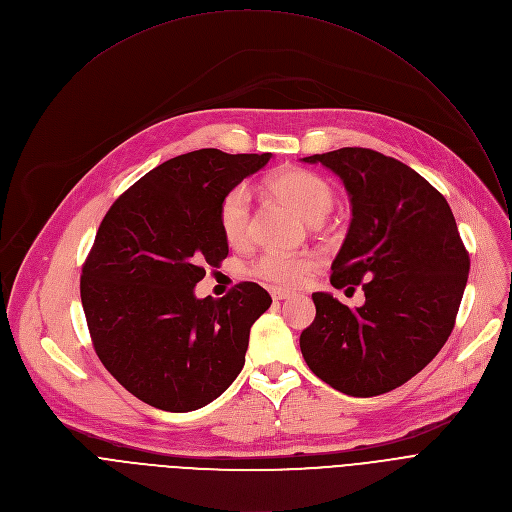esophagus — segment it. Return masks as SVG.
Returning a JSON list of instances; mask_svg holds the SVG:
<instances>
[{
  "mask_svg": "<svg viewBox=\"0 0 512 512\" xmlns=\"http://www.w3.org/2000/svg\"><path fill=\"white\" fill-rule=\"evenodd\" d=\"M269 294H271V298H273L275 302H277V300H287V298H291V291L281 289V287H271Z\"/></svg>",
  "mask_w": 512,
  "mask_h": 512,
  "instance_id": "34e87169",
  "label": "esophagus"
}]
</instances>
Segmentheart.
Wrapping results in <instances>:
<instances>
[{"label":"heart","mask_w":512,"mask_h":512,"mask_svg":"<svg viewBox=\"0 0 512 512\" xmlns=\"http://www.w3.org/2000/svg\"><path fill=\"white\" fill-rule=\"evenodd\" d=\"M265 188L287 202L304 221L318 225L332 212L336 202L334 188L318 174L304 168H287L273 174ZM218 223L229 245H245L251 237V196L245 186L229 190L218 206ZM318 265L314 255H289L267 251L251 265V275L275 287L300 285Z\"/></svg>","instance_id":"1"}]
</instances>
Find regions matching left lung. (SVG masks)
Segmentation results:
<instances>
[{
	"instance_id": "8db88e82",
	"label": "left lung",
	"mask_w": 512,
	"mask_h": 512,
	"mask_svg": "<svg viewBox=\"0 0 512 512\" xmlns=\"http://www.w3.org/2000/svg\"><path fill=\"white\" fill-rule=\"evenodd\" d=\"M344 184L352 221L332 263L334 287L362 285L350 310L316 291L300 348L310 371L350 397L389 393L442 350L454 330L470 257L448 200L403 162L367 148L304 158ZM354 289V287H348Z\"/></svg>"
}]
</instances>
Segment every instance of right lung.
Wrapping results in <instances>:
<instances>
[{
	"instance_id": "obj_1",
	"label": "right lung",
	"mask_w": 512,
	"mask_h": 512,
	"mask_svg": "<svg viewBox=\"0 0 512 512\" xmlns=\"http://www.w3.org/2000/svg\"><path fill=\"white\" fill-rule=\"evenodd\" d=\"M271 154L196 150L137 180L107 210L83 265L81 300L97 356L137 399L186 413L223 395L245 364L249 332L271 306L253 283L225 298L194 285L229 255L223 196Z\"/></svg>"
}]
</instances>
